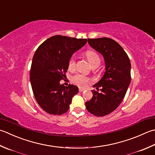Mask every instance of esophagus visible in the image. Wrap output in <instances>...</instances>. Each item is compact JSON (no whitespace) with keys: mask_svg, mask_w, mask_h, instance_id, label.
<instances>
[{"mask_svg":"<svg viewBox=\"0 0 155 155\" xmlns=\"http://www.w3.org/2000/svg\"><path fill=\"white\" fill-rule=\"evenodd\" d=\"M84 90H85V89H83V88H79V92H83Z\"/></svg>","mask_w":155,"mask_h":155,"instance_id":"34e87169","label":"esophagus"}]
</instances>
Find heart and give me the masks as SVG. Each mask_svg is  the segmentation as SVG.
I'll return each mask as SVG.
<instances>
[{"label":"heart","instance_id":"heart-1","mask_svg":"<svg viewBox=\"0 0 155 155\" xmlns=\"http://www.w3.org/2000/svg\"><path fill=\"white\" fill-rule=\"evenodd\" d=\"M86 55L89 62H90L91 65L92 66H99L101 62V60H100L99 56L97 54L95 51H87L86 52ZM76 66V60L75 58L73 56L72 57L71 60H69L68 62V68L70 70H73L75 68ZM72 81L77 85H79L81 87H84L87 85V84L89 82V78H88L85 76L83 74H77L72 78Z\"/></svg>","mask_w":155,"mask_h":155}]
</instances>
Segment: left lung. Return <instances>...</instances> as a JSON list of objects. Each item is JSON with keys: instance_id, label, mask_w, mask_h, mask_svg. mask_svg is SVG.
Masks as SVG:
<instances>
[{"instance_id": "1", "label": "left lung", "mask_w": 155, "mask_h": 155, "mask_svg": "<svg viewBox=\"0 0 155 155\" xmlns=\"http://www.w3.org/2000/svg\"><path fill=\"white\" fill-rule=\"evenodd\" d=\"M88 43L103 56L105 72L101 79L93 85V97L85 103L87 111L95 116L110 114L120 105L131 81V64L122 46L108 38L88 39ZM101 87V92H98Z\"/></svg>"}]
</instances>
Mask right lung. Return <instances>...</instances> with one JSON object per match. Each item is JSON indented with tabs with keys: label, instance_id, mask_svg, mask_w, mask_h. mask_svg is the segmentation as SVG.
I'll list each match as a JSON object with an SVG mask.
<instances>
[{
	"label": "right lung",
	"instance_id": "add662e5",
	"mask_svg": "<svg viewBox=\"0 0 155 155\" xmlns=\"http://www.w3.org/2000/svg\"><path fill=\"white\" fill-rule=\"evenodd\" d=\"M87 39L54 35L46 39L35 51L30 71L33 95L45 112L61 115L68 110L78 88L60 83L68 68V62L76 51L87 43Z\"/></svg>",
	"mask_w": 155,
	"mask_h": 155
}]
</instances>
